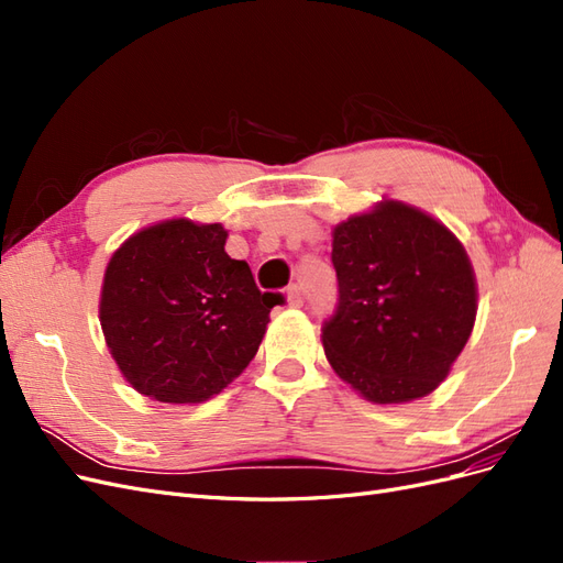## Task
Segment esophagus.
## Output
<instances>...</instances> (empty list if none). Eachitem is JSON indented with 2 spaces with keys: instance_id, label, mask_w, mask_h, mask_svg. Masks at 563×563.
Masks as SVG:
<instances>
[{
  "instance_id": "esophagus-1",
  "label": "esophagus",
  "mask_w": 563,
  "mask_h": 563,
  "mask_svg": "<svg viewBox=\"0 0 563 563\" xmlns=\"http://www.w3.org/2000/svg\"><path fill=\"white\" fill-rule=\"evenodd\" d=\"M286 298H288V305H291V308H300L302 305V286L300 284H291L286 288Z\"/></svg>"
}]
</instances>
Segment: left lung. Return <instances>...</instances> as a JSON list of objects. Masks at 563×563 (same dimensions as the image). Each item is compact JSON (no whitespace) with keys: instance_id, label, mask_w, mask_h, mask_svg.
Wrapping results in <instances>:
<instances>
[{"instance_id":"left-lung-1","label":"left lung","mask_w":563,"mask_h":563,"mask_svg":"<svg viewBox=\"0 0 563 563\" xmlns=\"http://www.w3.org/2000/svg\"><path fill=\"white\" fill-rule=\"evenodd\" d=\"M338 308L321 343L333 371L373 404L430 395L476 317V282L455 234L401 201L333 230Z\"/></svg>"}]
</instances>
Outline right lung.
I'll use <instances>...</instances> for the list:
<instances>
[{"label": "right lung", "instance_id": "obj_1", "mask_svg": "<svg viewBox=\"0 0 563 563\" xmlns=\"http://www.w3.org/2000/svg\"><path fill=\"white\" fill-rule=\"evenodd\" d=\"M220 223L164 220L114 251L100 291V327L122 376L164 404H201L258 352L269 310L246 261L225 253Z\"/></svg>", "mask_w": 563, "mask_h": 563}]
</instances>
